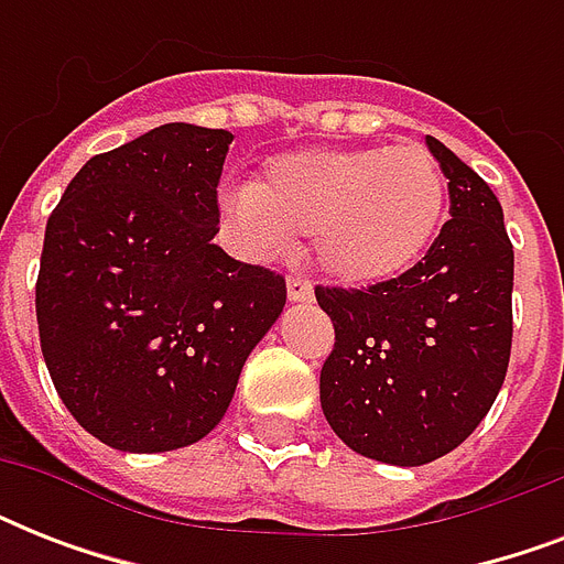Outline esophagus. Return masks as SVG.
Returning <instances> with one entry per match:
<instances>
[{"mask_svg": "<svg viewBox=\"0 0 564 564\" xmlns=\"http://www.w3.org/2000/svg\"><path fill=\"white\" fill-rule=\"evenodd\" d=\"M286 295H290V301H313V283H310L307 278L290 274V281H286Z\"/></svg>", "mask_w": 564, "mask_h": 564, "instance_id": "esophagus-1", "label": "esophagus"}]
</instances>
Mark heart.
<instances>
[{
    "instance_id": "obj_1",
    "label": "heart",
    "mask_w": 564,
    "mask_h": 564,
    "mask_svg": "<svg viewBox=\"0 0 564 564\" xmlns=\"http://www.w3.org/2000/svg\"><path fill=\"white\" fill-rule=\"evenodd\" d=\"M445 178L419 145L278 154L237 198L263 246L313 234L322 272L345 286L394 281L427 254L445 219Z\"/></svg>"
}]
</instances>
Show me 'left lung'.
<instances>
[{"label": "left lung", "mask_w": 564, "mask_h": 564, "mask_svg": "<svg viewBox=\"0 0 564 564\" xmlns=\"http://www.w3.org/2000/svg\"><path fill=\"white\" fill-rule=\"evenodd\" d=\"M451 219L410 272L369 290L316 286L336 343L318 394L327 424L357 454L424 465L486 419L512 351L516 254L489 184L436 137Z\"/></svg>", "instance_id": "left-lung-1"}]
</instances>
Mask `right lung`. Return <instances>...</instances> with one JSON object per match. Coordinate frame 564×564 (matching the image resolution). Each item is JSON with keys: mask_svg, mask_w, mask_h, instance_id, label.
I'll return each mask as SVG.
<instances>
[{"mask_svg": "<svg viewBox=\"0 0 564 564\" xmlns=\"http://www.w3.org/2000/svg\"><path fill=\"white\" fill-rule=\"evenodd\" d=\"M230 140L187 122L154 128L84 163L46 221L43 360L73 419L117 451L207 436L286 304L281 274L213 246Z\"/></svg>", "mask_w": 564, "mask_h": 564, "instance_id": "add662e5", "label": "right lung"}]
</instances>
